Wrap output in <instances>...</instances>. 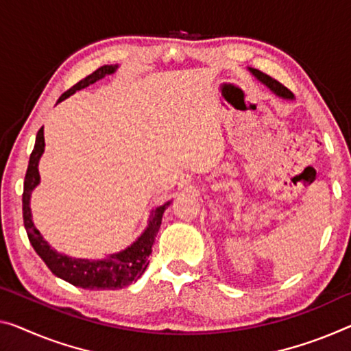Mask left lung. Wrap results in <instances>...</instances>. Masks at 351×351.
<instances>
[{
  "label": "left lung",
  "instance_id": "1",
  "mask_svg": "<svg viewBox=\"0 0 351 351\" xmlns=\"http://www.w3.org/2000/svg\"><path fill=\"white\" fill-rule=\"evenodd\" d=\"M251 72H252V75H254V77H257L258 80H261V82L263 83V84H267L269 89L273 90L274 94L276 95H279V97H284V99H293V94L290 93V90L285 88L284 84H281L278 82V80H274V78H271L269 77V75H267V73H263V72H261V70H257V69H250Z\"/></svg>",
  "mask_w": 351,
  "mask_h": 351
}]
</instances>
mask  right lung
Instances as JSON below:
<instances>
[{"label": "right lung", "mask_w": 351, "mask_h": 351, "mask_svg": "<svg viewBox=\"0 0 351 351\" xmlns=\"http://www.w3.org/2000/svg\"><path fill=\"white\" fill-rule=\"evenodd\" d=\"M117 66H101L93 72L88 77L83 78L72 86L69 90H66L58 101H62L67 99L69 95L77 93V90L86 88V86L95 83L97 80L104 78L105 75H110L116 70ZM45 139H44V127L37 132L36 144L32 149L28 169H26L25 176V185H23V196H21V202H23V223L26 234L31 241L32 247L37 254L40 256L42 261L47 263L53 274L58 278L64 279V281L70 282L77 287L89 289V290H116L122 289L125 285H130L132 282L138 281L141 274L145 271L149 265V256L152 252V245L155 237H157L161 218H163L165 210L169 207L171 202H166L165 206L157 207L150 215L147 229L143 232V235L134 241L132 246L123 250L117 254L108 256L104 261H88V258H72L62 254H58L55 250L48 246L47 241L42 239L40 232L34 228L31 218V208H29V197L31 191L34 190L37 183H39V165L40 155L44 154Z\"/></svg>", "instance_id": "right-lung-1"}]
</instances>
